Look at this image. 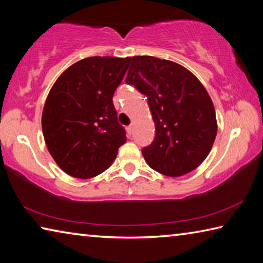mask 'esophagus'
I'll use <instances>...</instances> for the list:
<instances>
[{
  "label": "esophagus",
  "instance_id": "34e87169",
  "mask_svg": "<svg viewBox=\"0 0 263 263\" xmlns=\"http://www.w3.org/2000/svg\"><path fill=\"white\" fill-rule=\"evenodd\" d=\"M126 132H127L128 136H132V133H133V126H132V125L127 126V127H126Z\"/></svg>",
  "mask_w": 263,
  "mask_h": 263
}]
</instances>
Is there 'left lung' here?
<instances>
[{"instance_id":"1","label":"left lung","mask_w":263,"mask_h":263,"mask_svg":"<svg viewBox=\"0 0 263 263\" xmlns=\"http://www.w3.org/2000/svg\"><path fill=\"white\" fill-rule=\"evenodd\" d=\"M125 82L147 96L155 124L152 144L141 149L148 166L166 176L201 164L217 136L216 111L206 89L176 62L151 55L130 58Z\"/></svg>"}]
</instances>
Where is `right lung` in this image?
<instances>
[{"label": "right lung", "instance_id": "add662e5", "mask_svg": "<svg viewBox=\"0 0 263 263\" xmlns=\"http://www.w3.org/2000/svg\"><path fill=\"white\" fill-rule=\"evenodd\" d=\"M130 58L90 57L62 73L44 105L43 135L62 171L90 179L106 171L125 144L112 102Z\"/></svg>", "mask_w": 263, "mask_h": 263}]
</instances>
